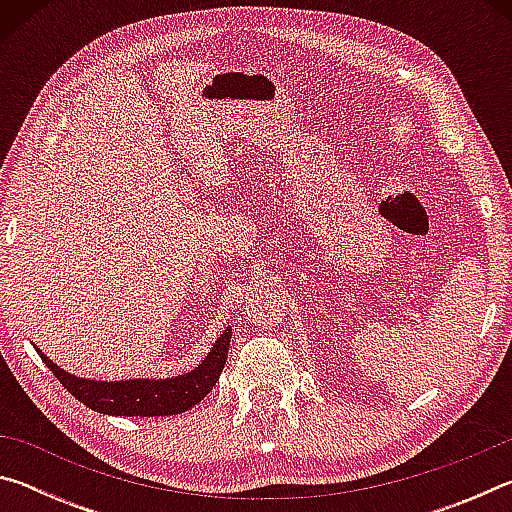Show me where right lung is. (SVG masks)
<instances>
[{
	"instance_id": "add662e5",
	"label": "right lung",
	"mask_w": 512,
	"mask_h": 512,
	"mask_svg": "<svg viewBox=\"0 0 512 512\" xmlns=\"http://www.w3.org/2000/svg\"><path fill=\"white\" fill-rule=\"evenodd\" d=\"M230 329L219 336L212 352L196 370L187 375L171 379H131V381H94L81 379L58 368L54 361L47 359L38 348L40 359L54 372L76 400L90 406L92 411L106 415H140V418H153V415H178L196 406L203 397L212 391L221 377V370L228 359Z\"/></svg>"
}]
</instances>
